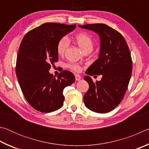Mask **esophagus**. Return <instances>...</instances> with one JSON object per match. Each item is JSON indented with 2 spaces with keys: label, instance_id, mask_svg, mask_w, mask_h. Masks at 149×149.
I'll return each mask as SVG.
<instances>
[{
  "label": "esophagus",
  "instance_id": "esophagus-1",
  "mask_svg": "<svg viewBox=\"0 0 149 149\" xmlns=\"http://www.w3.org/2000/svg\"><path fill=\"white\" fill-rule=\"evenodd\" d=\"M75 80L76 81H79L81 79V77L80 75L77 74L75 75Z\"/></svg>",
  "mask_w": 149,
  "mask_h": 149
}]
</instances>
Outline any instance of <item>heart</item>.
Listing matches in <instances>:
<instances>
[{
  "instance_id": "heart-1",
  "label": "heart",
  "mask_w": 149,
  "mask_h": 149,
  "mask_svg": "<svg viewBox=\"0 0 149 149\" xmlns=\"http://www.w3.org/2000/svg\"><path fill=\"white\" fill-rule=\"evenodd\" d=\"M74 39L84 52L92 51L93 47H94V42L89 35L85 33H79L75 35ZM69 40L66 37H63L59 40L56 47L57 52L58 54L62 55L64 53L68 47H69ZM67 66L70 70L76 72H79L81 70V68L79 64H74V63L68 64Z\"/></svg>"
}]
</instances>
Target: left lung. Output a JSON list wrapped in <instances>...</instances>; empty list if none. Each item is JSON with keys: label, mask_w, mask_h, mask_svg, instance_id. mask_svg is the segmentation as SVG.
Wrapping results in <instances>:
<instances>
[{"label": "left lung", "mask_w": 149, "mask_h": 149, "mask_svg": "<svg viewBox=\"0 0 149 149\" xmlns=\"http://www.w3.org/2000/svg\"><path fill=\"white\" fill-rule=\"evenodd\" d=\"M99 34L100 39L98 58L87 70L84 79L89 88L84 97L85 105L98 113L112 110L122 101L132 72L129 47L122 35L104 24L79 26ZM102 74L100 81L93 82L89 75Z\"/></svg>", "instance_id": "1"}]
</instances>
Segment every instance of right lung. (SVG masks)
<instances>
[{
    "instance_id": "obj_1",
    "label": "right lung",
    "mask_w": 149,
    "mask_h": 149,
    "mask_svg": "<svg viewBox=\"0 0 149 149\" xmlns=\"http://www.w3.org/2000/svg\"><path fill=\"white\" fill-rule=\"evenodd\" d=\"M76 24L45 23L27 32L21 42L16 72L27 101L35 110L51 112L61 108L63 90L75 81L71 72L64 70L56 78L49 73L58 60L57 44Z\"/></svg>"
}]
</instances>
